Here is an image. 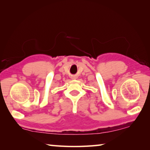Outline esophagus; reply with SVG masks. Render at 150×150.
Masks as SVG:
<instances>
[{"instance_id": "34e87169", "label": "esophagus", "mask_w": 150, "mask_h": 150, "mask_svg": "<svg viewBox=\"0 0 150 150\" xmlns=\"http://www.w3.org/2000/svg\"><path fill=\"white\" fill-rule=\"evenodd\" d=\"M72 79H73V78H75V76H72V77H71Z\"/></svg>"}]
</instances>
